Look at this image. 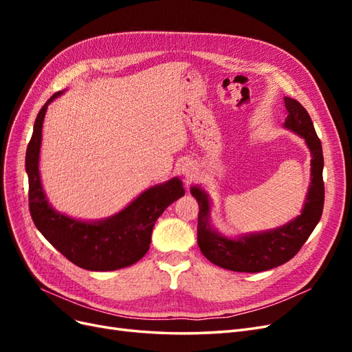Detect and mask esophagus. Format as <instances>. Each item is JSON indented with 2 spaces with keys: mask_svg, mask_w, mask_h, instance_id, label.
<instances>
[{
  "mask_svg": "<svg viewBox=\"0 0 352 352\" xmlns=\"http://www.w3.org/2000/svg\"><path fill=\"white\" fill-rule=\"evenodd\" d=\"M195 172H197V166L194 163L186 162V163L182 164V173L185 175V177L190 179V177L195 175Z\"/></svg>",
  "mask_w": 352,
  "mask_h": 352,
  "instance_id": "obj_1",
  "label": "esophagus"
}]
</instances>
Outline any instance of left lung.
Instances as JSON below:
<instances>
[{"label": "left lung", "mask_w": 352, "mask_h": 352, "mask_svg": "<svg viewBox=\"0 0 352 352\" xmlns=\"http://www.w3.org/2000/svg\"><path fill=\"white\" fill-rule=\"evenodd\" d=\"M285 127L304 138L311 153V182L301 214L285 226L230 239L210 225V199L199 186L190 188L199 206L198 247L207 260L232 272L258 273L285 264L295 257L322 217L324 204L323 150L310 114L294 98L285 97Z\"/></svg>", "instance_id": "obj_1"}]
</instances>
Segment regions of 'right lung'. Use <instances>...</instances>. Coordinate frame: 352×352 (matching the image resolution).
<instances>
[{
	"instance_id": "add662e5",
	"label": "right lung",
	"mask_w": 352,
	"mask_h": 352,
	"mask_svg": "<svg viewBox=\"0 0 352 352\" xmlns=\"http://www.w3.org/2000/svg\"><path fill=\"white\" fill-rule=\"evenodd\" d=\"M63 91L56 92L36 116L34 133L26 150L29 177V210L38 230L73 264L85 270L110 272L140 261L150 250L151 232L163 211L185 195L177 177L146 189L117 214L98 221H80L61 214L50 206L39 176V150L42 123L48 104Z\"/></svg>"
}]
</instances>
